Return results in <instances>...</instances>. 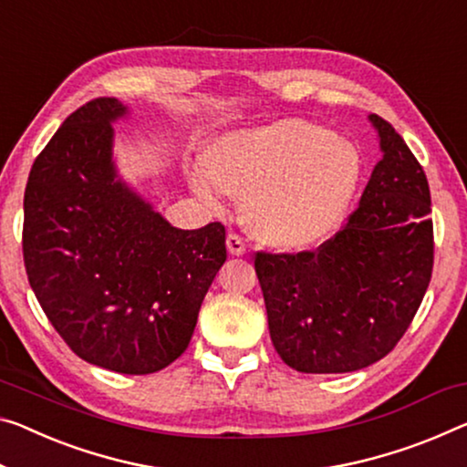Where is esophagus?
I'll return each mask as SVG.
<instances>
[{"label": "esophagus", "instance_id": "34e87169", "mask_svg": "<svg viewBox=\"0 0 467 467\" xmlns=\"http://www.w3.org/2000/svg\"><path fill=\"white\" fill-rule=\"evenodd\" d=\"M225 244H227V253L232 256H242L244 253H246V244H244L242 235H238V234H229Z\"/></svg>", "mask_w": 467, "mask_h": 467}]
</instances>
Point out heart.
<instances>
[{
    "label": "heart",
    "mask_w": 467,
    "mask_h": 467,
    "mask_svg": "<svg viewBox=\"0 0 467 467\" xmlns=\"http://www.w3.org/2000/svg\"><path fill=\"white\" fill-rule=\"evenodd\" d=\"M206 178L192 188L221 209L223 192L244 196V225L265 246L306 250L327 240L347 214L361 179V156L347 140L308 120L227 133L206 150Z\"/></svg>",
    "instance_id": "heart-1"
}]
</instances>
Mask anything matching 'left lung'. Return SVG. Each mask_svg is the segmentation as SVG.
<instances>
[{
    "instance_id": "1",
    "label": "left lung",
    "mask_w": 467,
    "mask_h": 467,
    "mask_svg": "<svg viewBox=\"0 0 467 467\" xmlns=\"http://www.w3.org/2000/svg\"><path fill=\"white\" fill-rule=\"evenodd\" d=\"M369 120L384 156L340 232L313 253L254 256L271 342L303 374H347L389 355L432 277L424 169L389 120Z\"/></svg>"
}]
</instances>
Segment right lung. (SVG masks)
<instances>
[{"mask_svg":"<svg viewBox=\"0 0 467 467\" xmlns=\"http://www.w3.org/2000/svg\"><path fill=\"white\" fill-rule=\"evenodd\" d=\"M117 98L83 104L35 159L23 254L49 324L83 361L117 374L161 371L183 355L225 263V227L177 229L117 175Z\"/></svg>","mask_w":467,"mask_h":467,"instance_id":"obj_1","label":"right lung"}]
</instances>
